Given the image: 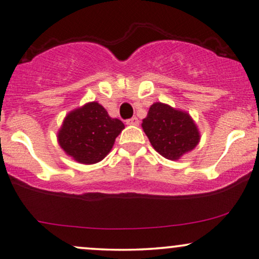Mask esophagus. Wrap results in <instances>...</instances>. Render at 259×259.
I'll list each match as a JSON object with an SVG mask.
<instances>
[{"label":"esophagus","mask_w":259,"mask_h":259,"mask_svg":"<svg viewBox=\"0 0 259 259\" xmlns=\"http://www.w3.org/2000/svg\"><path fill=\"white\" fill-rule=\"evenodd\" d=\"M126 124H127V125H138V124H139L138 117H133V118H130V119H127Z\"/></svg>","instance_id":"obj_1"}]
</instances>
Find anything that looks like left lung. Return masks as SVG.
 Segmentation results:
<instances>
[{"mask_svg":"<svg viewBox=\"0 0 259 259\" xmlns=\"http://www.w3.org/2000/svg\"><path fill=\"white\" fill-rule=\"evenodd\" d=\"M143 132L158 153L177 160L199 143L198 127L188 113L155 102L142 120Z\"/></svg>","mask_w":259,"mask_h":259,"instance_id":"1","label":"left lung"}]
</instances>
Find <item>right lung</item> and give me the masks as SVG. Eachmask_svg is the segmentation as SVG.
I'll list each match as a JSON object with an SVG mask.
<instances>
[{
  "mask_svg": "<svg viewBox=\"0 0 259 259\" xmlns=\"http://www.w3.org/2000/svg\"><path fill=\"white\" fill-rule=\"evenodd\" d=\"M123 121L111 118L98 102H89L67 114L58 140L66 154L82 164H95L110 153Z\"/></svg>",
  "mask_w": 259,
  "mask_h": 259,
  "instance_id": "add662e5",
  "label": "right lung"
}]
</instances>
